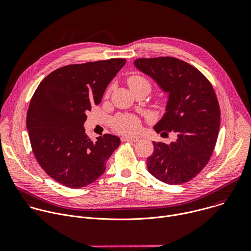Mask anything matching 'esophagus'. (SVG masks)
<instances>
[{"label": "esophagus", "instance_id": "1", "mask_svg": "<svg viewBox=\"0 0 251 251\" xmlns=\"http://www.w3.org/2000/svg\"><path fill=\"white\" fill-rule=\"evenodd\" d=\"M138 138H132V137H121L122 142H137Z\"/></svg>", "mask_w": 251, "mask_h": 251}]
</instances>
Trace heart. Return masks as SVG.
<instances>
[{"label":"heart","mask_w":251,"mask_h":251,"mask_svg":"<svg viewBox=\"0 0 251 251\" xmlns=\"http://www.w3.org/2000/svg\"><path fill=\"white\" fill-rule=\"evenodd\" d=\"M128 84L131 89L146 86L150 89V82L145 77L141 75H132L128 78ZM109 95V90L106 92V96ZM112 127L113 129L122 135L127 136H133L136 135L141 128V121L140 119L132 114H122L117 117H115L112 121Z\"/></svg>","instance_id":"heart-1"}]
</instances>
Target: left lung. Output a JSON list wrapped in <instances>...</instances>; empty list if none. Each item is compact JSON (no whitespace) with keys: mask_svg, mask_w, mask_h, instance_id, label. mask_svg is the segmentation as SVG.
Here are the masks:
<instances>
[{"mask_svg":"<svg viewBox=\"0 0 251 251\" xmlns=\"http://www.w3.org/2000/svg\"><path fill=\"white\" fill-rule=\"evenodd\" d=\"M135 65L170 93L156 132L163 136L173 131L177 136L170 144L153 142L147 169L163 183H187L206 166L216 147L221 124L216 92L198 68L176 57L138 58Z\"/></svg>","mask_w":251,"mask_h":251,"instance_id":"obj_1","label":"left lung"}]
</instances>
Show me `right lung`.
I'll return each instance as SVG.
<instances>
[{"mask_svg": "<svg viewBox=\"0 0 251 251\" xmlns=\"http://www.w3.org/2000/svg\"><path fill=\"white\" fill-rule=\"evenodd\" d=\"M125 63V58H110L65 65L35 89L26 113L30 145L40 166L57 183L71 189L92 184L120 145L111 134L92 141L83 124Z\"/></svg>", "mask_w": 251, "mask_h": 251, "instance_id": "obj_1", "label": "right lung"}]
</instances>
